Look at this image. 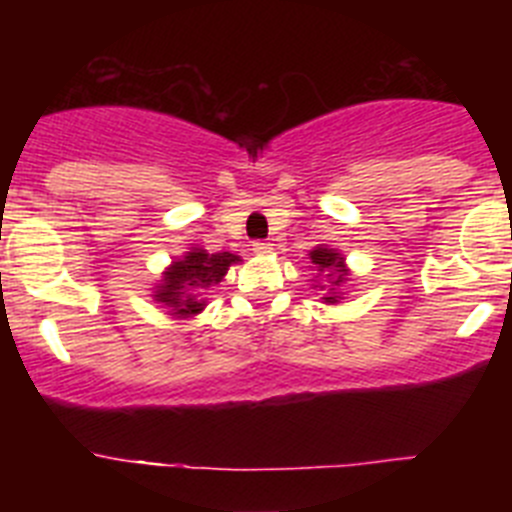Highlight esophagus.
Returning a JSON list of instances; mask_svg holds the SVG:
<instances>
[{
    "mask_svg": "<svg viewBox=\"0 0 512 512\" xmlns=\"http://www.w3.org/2000/svg\"><path fill=\"white\" fill-rule=\"evenodd\" d=\"M271 251H274L271 243H253V253H256V256H269Z\"/></svg>",
    "mask_w": 512,
    "mask_h": 512,
    "instance_id": "1",
    "label": "esophagus"
}]
</instances>
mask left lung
Returning <instances> with one entry per match:
<instances>
[{
  "mask_svg": "<svg viewBox=\"0 0 512 512\" xmlns=\"http://www.w3.org/2000/svg\"><path fill=\"white\" fill-rule=\"evenodd\" d=\"M307 256H310V264L315 269V279H312L315 284H312V289H323L320 300L325 305H338L343 300V284L351 277V269H348L343 253L338 248H330L320 243Z\"/></svg>",
  "mask_w": 512,
  "mask_h": 512,
  "instance_id": "8db88e82",
  "label": "left lung"
}]
</instances>
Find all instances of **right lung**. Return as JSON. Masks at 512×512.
<instances>
[{
	"instance_id": "add662e5",
	"label": "right lung",
	"mask_w": 512,
	"mask_h": 512,
	"mask_svg": "<svg viewBox=\"0 0 512 512\" xmlns=\"http://www.w3.org/2000/svg\"><path fill=\"white\" fill-rule=\"evenodd\" d=\"M241 261V256L230 251L207 253L202 246H192L184 256L174 259L161 271V279L153 284L151 297L158 305L166 307V315L176 320H189L207 307V300L202 297L205 289L223 282L230 266Z\"/></svg>"
}]
</instances>
